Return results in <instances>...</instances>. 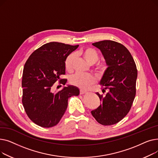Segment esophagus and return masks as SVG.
<instances>
[{
	"mask_svg": "<svg viewBox=\"0 0 158 158\" xmlns=\"http://www.w3.org/2000/svg\"><path fill=\"white\" fill-rule=\"evenodd\" d=\"M86 93H87V92H86V90H83V89H81L80 90V94L81 95H83V94H85Z\"/></svg>",
	"mask_w": 158,
	"mask_h": 158,
	"instance_id": "obj_1",
	"label": "esophagus"
}]
</instances>
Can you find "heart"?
Instances as JSON below:
<instances>
[{
    "instance_id": "obj_1",
    "label": "heart",
    "mask_w": 158,
    "mask_h": 158,
    "mask_svg": "<svg viewBox=\"0 0 158 158\" xmlns=\"http://www.w3.org/2000/svg\"><path fill=\"white\" fill-rule=\"evenodd\" d=\"M75 55H79L89 64H94L98 59V54L95 50L92 48H85L81 49L79 52L75 53ZM75 55L69 54L64 61V67L68 72H72L73 70V64L75 60ZM108 68V64L106 61H98L95 67V72L100 76L104 74ZM71 83L81 89H87L94 82V77L90 75L76 73L70 79Z\"/></svg>"
}]
</instances>
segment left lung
I'll use <instances>...</instances> for the list:
<instances>
[{"instance_id":"left-lung-1","label":"left lung","mask_w":158,"mask_h":158,"mask_svg":"<svg viewBox=\"0 0 158 158\" xmlns=\"http://www.w3.org/2000/svg\"><path fill=\"white\" fill-rule=\"evenodd\" d=\"M101 51L108 64L100 84L104 86L101 95L102 104L91 111L93 117L104 126H111L122 120L130 111L136 95L138 71L133 57L122 44L112 40L92 44Z\"/></svg>"}]
</instances>
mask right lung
Instances as JSON below:
<instances>
[{
	"label": "right lung",
	"instance_id": "add662e5",
	"mask_svg": "<svg viewBox=\"0 0 158 158\" xmlns=\"http://www.w3.org/2000/svg\"><path fill=\"white\" fill-rule=\"evenodd\" d=\"M79 45L59 42L44 44L33 52L25 63L22 81V104L28 117L38 126L52 127L59 123L68 106V99L79 95L74 86L52 93L56 82L65 85L64 61Z\"/></svg>",
	"mask_w": 158,
	"mask_h": 158
}]
</instances>
